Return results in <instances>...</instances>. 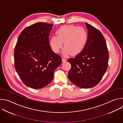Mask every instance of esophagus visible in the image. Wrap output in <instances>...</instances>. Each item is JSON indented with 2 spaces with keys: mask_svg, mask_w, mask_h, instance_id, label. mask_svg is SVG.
Returning a JSON list of instances; mask_svg holds the SVG:
<instances>
[{
  "mask_svg": "<svg viewBox=\"0 0 123 123\" xmlns=\"http://www.w3.org/2000/svg\"><path fill=\"white\" fill-rule=\"evenodd\" d=\"M67 61V60L65 58H63V57H62V62H66Z\"/></svg>",
  "mask_w": 123,
  "mask_h": 123,
  "instance_id": "obj_1",
  "label": "esophagus"
}]
</instances>
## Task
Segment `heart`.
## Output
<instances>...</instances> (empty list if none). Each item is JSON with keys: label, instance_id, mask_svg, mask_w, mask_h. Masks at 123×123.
Here are the masks:
<instances>
[{"label": "heart", "instance_id": "obj_1", "mask_svg": "<svg viewBox=\"0 0 123 123\" xmlns=\"http://www.w3.org/2000/svg\"><path fill=\"white\" fill-rule=\"evenodd\" d=\"M57 34L50 38L49 45L52 50L58 53L64 43L65 55L80 54L85 48L88 39V33L85 28L73 25L61 27L57 31Z\"/></svg>", "mask_w": 123, "mask_h": 123}]
</instances>
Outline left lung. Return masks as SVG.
<instances>
[{
    "label": "left lung",
    "mask_w": 123,
    "mask_h": 123,
    "mask_svg": "<svg viewBox=\"0 0 123 123\" xmlns=\"http://www.w3.org/2000/svg\"><path fill=\"white\" fill-rule=\"evenodd\" d=\"M88 39L83 50L68 61L71 64L68 77L73 83L83 89L91 88L101 81L108 67L109 51L102 33L86 23Z\"/></svg>",
    "instance_id": "1"
}]
</instances>
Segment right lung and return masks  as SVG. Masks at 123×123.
<instances>
[{"label": "right lung", "instance_id": "add662e5", "mask_svg": "<svg viewBox=\"0 0 123 123\" xmlns=\"http://www.w3.org/2000/svg\"><path fill=\"white\" fill-rule=\"evenodd\" d=\"M53 25L38 22L20 33L14 51V67L23 83L40 89L53 79L62 58L51 50L49 36Z\"/></svg>", "mask_w": 123, "mask_h": 123}]
</instances>
